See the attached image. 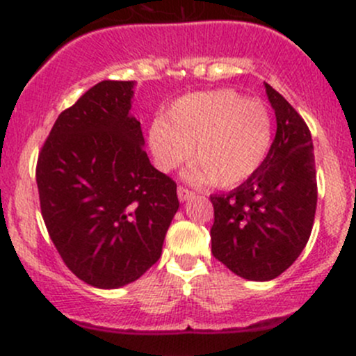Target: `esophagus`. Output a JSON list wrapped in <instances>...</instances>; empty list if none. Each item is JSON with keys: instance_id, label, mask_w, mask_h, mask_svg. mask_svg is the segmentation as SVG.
I'll list each match as a JSON object with an SVG mask.
<instances>
[{"instance_id": "34e87169", "label": "esophagus", "mask_w": 356, "mask_h": 356, "mask_svg": "<svg viewBox=\"0 0 356 356\" xmlns=\"http://www.w3.org/2000/svg\"><path fill=\"white\" fill-rule=\"evenodd\" d=\"M193 196H194V193H193V191L187 189V187H182V186L177 187V197H179V201H181V202L187 201V199H191Z\"/></svg>"}]
</instances>
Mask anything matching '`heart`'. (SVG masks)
Masks as SVG:
<instances>
[{
    "label": "heart",
    "mask_w": 356,
    "mask_h": 356,
    "mask_svg": "<svg viewBox=\"0 0 356 356\" xmlns=\"http://www.w3.org/2000/svg\"><path fill=\"white\" fill-rule=\"evenodd\" d=\"M273 134V115L264 101L218 89L175 99L163 120L150 124L148 147L160 170L177 169L193 157L184 174L187 181L233 187L264 165Z\"/></svg>",
    "instance_id": "obj_1"
}]
</instances>
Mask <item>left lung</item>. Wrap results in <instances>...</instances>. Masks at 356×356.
<instances>
[{"mask_svg": "<svg viewBox=\"0 0 356 356\" xmlns=\"http://www.w3.org/2000/svg\"><path fill=\"white\" fill-rule=\"evenodd\" d=\"M277 131L257 174L211 196V252L236 275L265 282L300 255L314 222L318 184L311 131L286 97L265 83Z\"/></svg>", "mask_w": 356, "mask_h": 356, "instance_id": "left-lung-1", "label": "left lung"}]
</instances>
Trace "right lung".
I'll list each match as a JSON object with an SVG mask.
<instances>
[{
    "label": "right lung",
    "mask_w": 356,
    "mask_h": 356,
    "mask_svg": "<svg viewBox=\"0 0 356 356\" xmlns=\"http://www.w3.org/2000/svg\"><path fill=\"white\" fill-rule=\"evenodd\" d=\"M134 81H103L62 111L37 162L40 209L69 270L97 289L135 282L162 255L177 186L150 163Z\"/></svg>",
    "instance_id": "add662e5"
}]
</instances>
